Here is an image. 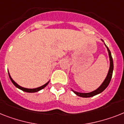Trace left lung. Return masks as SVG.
<instances>
[{
	"instance_id": "left-lung-1",
	"label": "left lung",
	"mask_w": 124,
	"mask_h": 124,
	"mask_svg": "<svg viewBox=\"0 0 124 124\" xmlns=\"http://www.w3.org/2000/svg\"><path fill=\"white\" fill-rule=\"evenodd\" d=\"M103 41V40H102ZM104 42V41H103ZM105 45V44H104ZM105 46H106L107 48L108 52V54H109V60H110V67H109V71H108V75L106 76V79H104V81H103V83H102V85H101L97 90H94V91L92 92H89V93H79V92H75V91H72L74 92V93H76V95L79 96V97H92V96H94V95H97L98 93H101L102 91H104L105 90L106 87L108 86L109 85V82L111 81V77H112V74H113V59L112 57H111V52H110V50H109V48H108V46L105 45Z\"/></svg>"
}]
</instances>
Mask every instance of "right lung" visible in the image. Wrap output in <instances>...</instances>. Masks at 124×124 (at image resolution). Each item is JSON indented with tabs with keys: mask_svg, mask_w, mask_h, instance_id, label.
<instances>
[{
	"mask_svg": "<svg viewBox=\"0 0 124 124\" xmlns=\"http://www.w3.org/2000/svg\"><path fill=\"white\" fill-rule=\"evenodd\" d=\"M9 78H10V79H11V81L12 83H13L14 85H15V86H16L17 88H20V89H21V90H23V91L27 92H31V93H32V92H38V91H39V90H41V89H43V88H45V86L48 85V83H49V81H48V82H47L46 84H45V85H43V86H39V87H38V88H23V87H22V86H20V85H18V84H17V83H16V82H15V81H14L13 79H12L11 77V76H10L9 73Z\"/></svg>",
	"mask_w": 124,
	"mask_h": 124,
	"instance_id": "obj_1",
	"label": "right lung"
}]
</instances>
